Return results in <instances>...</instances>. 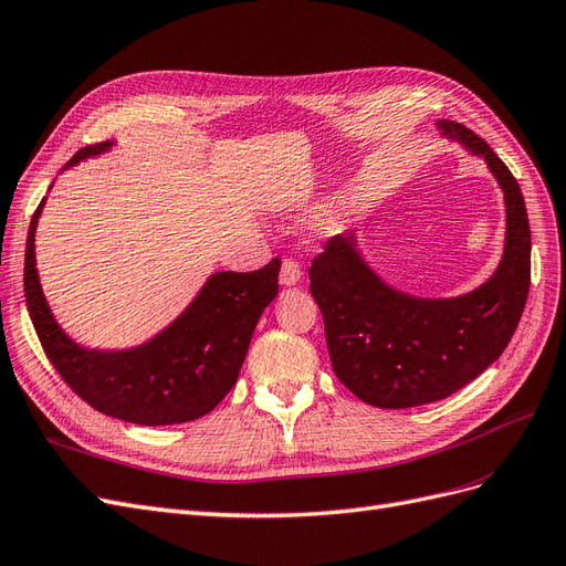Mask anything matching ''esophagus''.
<instances>
[{
    "label": "esophagus",
    "mask_w": 566,
    "mask_h": 566,
    "mask_svg": "<svg viewBox=\"0 0 566 566\" xmlns=\"http://www.w3.org/2000/svg\"><path fill=\"white\" fill-rule=\"evenodd\" d=\"M300 279H302L300 264L295 260H290V256H285L281 264V273H279L281 285H295V283H300Z\"/></svg>",
    "instance_id": "obj_1"
}]
</instances>
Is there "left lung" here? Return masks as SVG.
Returning <instances> with one entry per match:
<instances>
[{"instance_id": "obj_1", "label": "left lung", "mask_w": 566, "mask_h": 566, "mask_svg": "<svg viewBox=\"0 0 566 566\" xmlns=\"http://www.w3.org/2000/svg\"><path fill=\"white\" fill-rule=\"evenodd\" d=\"M439 129L482 156L503 188L505 252L493 276L451 300L406 295L364 262L354 233L325 241L310 269L333 370L378 408L432 403L472 382L507 347L528 295L531 229L517 179L465 125L441 119Z\"/></svg>"}]
</instances>
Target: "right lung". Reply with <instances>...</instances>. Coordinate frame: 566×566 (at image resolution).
<instances>
[{"mask_svg":"<svg viewBox=\"0 0 566 566\" xmlns=\"http://www.w3.org/2000/svg\"><path fill=\"white\" fill-rule=\"evenodd\" d=\"M108 146V142L84 146L65 167L98 156ZM42 208L44 200L28 229L23 287L42 349L65 385L92 408L125 422L156 427L208 416L235 385L254 325L279 295V256L256 271L214 273L191 306L142 347L82 349L59 328L42 295L35 266Z\"/></svg>","mask_w":566,"mask_h":566,"instance_id":"right-lung-1","label":"right lung"}]
</instances>
